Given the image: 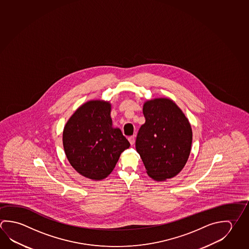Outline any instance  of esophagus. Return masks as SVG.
Returning a JSON list of instances; mask_svg holds the SVG:
<instances>
[{
  "label": "esophagus",
  "mask_w": 249,
  "mask_h": 249,
  "mask_svg": "<svg viewBox=\"0 0 249 249\" xmlns=\"http://www.w3.org/2000/svg\"><path fill=\"white\" fill-rule=\"evenodd\" d=\"M128 141H129V142H130L131 145H134L135 144V138L134 135H132V136H129L128 137Z\"/></svg>",
  "instance_id": "obj_1"
}]
</instances>
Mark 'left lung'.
Here are the masks:
<instances>
[{
    "label": "left lung",
    "mask_w": 249,
    "mask_h": 249,
    "mask_svg": "<svg viewBox=\"0 0 249 249\" xmlns=\"http://www.w3.org/2000/svg\"><path fill=\"white\" fill-rule=\"evenodd\" d=\"M146 122L135 141L147 173L157 181L178 174L187 161L192 142L188 119L169 99H156L143 106Z\"/></svg>",
    "instance_id": "1"
}]
</instances>
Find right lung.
Here are the masks:
<instances>
[{"instance_id":"add662e5","label":"right lung","mask_w":249,"mask_h":249,"mask_svg":"<svg viewBox=\"0 0 249 249\" xmlns=\"http://www.w3.org/2000/svg\"><path fill=\"white\" fill-rule=\"evenodd\" d=\"M109 103L84 104L66 123L63 144L68 161L88 178H105L114 170L121 154L130 143L119 128L112 127Z\"/></svg>"}]
</instances>
